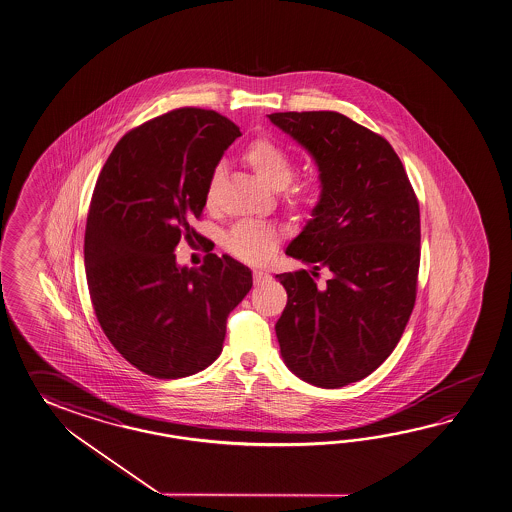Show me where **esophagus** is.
Here are the masks:
<instances>
[{
  "mask_svg": "<svg viewBox=\"0 0 512 512\" xmlns=\"http://www.w3.org/2000/svg\"><path fill=\"white\" fill-rule=\"evenodd\" d=\"M270 279V275L266 272H262V270H253V282L259 286V284H264V282Z\"/></svg>",
  "mask_w": 512,
  "mask_h": 512,
  "instance_id": "1",
  "label": "esophagus"
}]
</instances>
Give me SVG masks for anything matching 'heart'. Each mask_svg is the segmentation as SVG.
<instances>
[{"mask_svg": "<svg viewBox=\"0 0 512 512\" xmlns=\"http://www.w3.org/2000/svg\"><path fill=\"white\" fill-rule=\"evenodd\" d=\"M244 160L253 169V173L261 178L262 184L272 191H282L292 182L293 173H295L292 157L279 142H275L272 138H259L251 142L244 151ZM220 173L222 169L215 167L209 177L208 191H206L208 206H211L215 200ZM310 189L312 188L308 186L293 188L290 197L293 202H303L310 197L312 193ZM277 242H279V231L268 224L251 222V220H242L239 224H235L224 237L226 250L240 261L246 262L266 261L277 248Z\"/></svg>", "mask_w": 512, "mask_h": 512, "instance_id": "b5f03b06", "label": "heart"}]
</instances>
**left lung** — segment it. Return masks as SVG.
Wrapping results in <instances>:
<instances>
[{
  "label": "left lung",
  "mask_w": 512,
  "mask_h": 512,
  "mask_svg": "<svg viewBox=\"0 0 512 512\" xmlns=\"http://www.w3.org/2000/svg\"><path fill=\"white\" fill-rule=\"evenodd\" d=\"M312 155L321 195L286 255L312 266L275 275L288 303L275 334L293 374L339 388L370 376L396 348L416 303L419 204L383 136L334 111L273 113ZM333 272L324 289L312 277Z\"/></svg>",
  "instance_id": "left-lung-1"
}]
</instances>
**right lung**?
Returning <instances> with one entry per match:
<instances>
[{
	"label": "right lung",
	"mask_w": 512,
	"mask_h": 512,
	"mask_svg": "<svg viewBox=\"0 0 512 512\" xmlns=\"http://www.w3.org/2000/svg\"><path fill=\"white\" fill-rule=\"evenodd\" d=\"M240 129L215 111L182 107L120 138L94 186L85 273L111 345L147 376L178 379L222 352L226 319L250 292L251 270L209 253L178 266L180 240L202 239L213 169Z\"/></svg>",
	"instance_id": "1"
}]
</instances>
